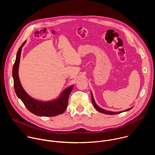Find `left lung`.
<instances>
[{"instance_id": "1", "label": "left lung", "mask_w": 155, "mask_h": 155, "mask_svg": "<svg viewBox=\"0 0 155 155\" xmlns=\"http://www.w3.org/2000/svg\"><path fill=\"white\" fill-rule=\"evenodd\" d=\"M91 95H92V97H91L92 98H91V99H92V102L93 105L94 106L95 108L98 111H99V112H100V113H104V114H109V115H114V114H117L121 113L124 112V111H129V110H130L132 108H129V109H128V110H125V111H120V112H112V111H107V110H104V109H102V108H100L99 107H98V106L96 105L95 102V101H94V97H93L92 94H91Z\"/></svg>"}]
</instances>
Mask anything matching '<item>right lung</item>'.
Instances as JSON below:
<instances>
[{
    "instance_id": "obj_1",
    "label": "right lung",
    "mask_w": 155,
    "mask_h": 155,
    "mask_svg": "<svg viewBox=\"0 0 155 155\" xmlns=\"http://www.w3.org/2000/svg\"><path fill=\"white\" fill-rule=\"evenodd\" d=\"M25 43V41L21 45L18 51L16 61L13 68L14 87L17 96L22 100L27 110L36 116L53 117L63 114L67 108L69 95L73 89V85L65 89L58 99L50 101L36 100L30 97L23 89L18 75V69L22 47Z\"/></svg>"
}]
</instances>
